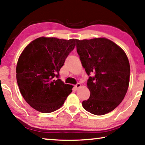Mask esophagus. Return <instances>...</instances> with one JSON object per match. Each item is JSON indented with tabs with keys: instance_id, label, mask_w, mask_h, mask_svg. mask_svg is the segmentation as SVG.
I'll return each instance as SVG.
<instances>
[{
	"instance_id": "34e87169",
	"label": "esophagus",
	"mask_w": 145,
	"mask_h": 145,
	"mask_svg": "<svg viewBox=\"0 0 145 145\" xmlns=\"http://www.w3.org/2000/svg\"><path fill=\"white\" fill-rule=\"evenodd\" d=\"M80 86H81V84H80V83H77V84L75 86V88L76 89H78V88H79Z\"/></svg>"
}]
</instances>
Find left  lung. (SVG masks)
<instances>
[{
    "instance_id": "8db88e82",
    "label": "left lung",
    "mask_w": 145,
    "mask_h": 145,
    "mask_svg": "<svg viewBox=\"0 0 145 145\" xmlns=\"http://www.w3.org/2000/svg\"><path fill=\"white\" fill-rule=\"evenodd\" d=\"M77 52L90 76L87 82L90 97L82 102L85 110L104 115L119 105L125 96L130 80V64L123 50L107 38L76 40Z\"/></svg>"
}]
</instances>
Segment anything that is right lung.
<instances>
[{
  "instance_id": "1",
  "label": "right lung",
  "mask_w": 145,
  "mask_h": 145,
  "mask_svg": "<svg viewBox=\"0 0 145 145\" xmlns=\"http://www.w3.org/2000/svg\"><path fill=\"white\" fill-rule=\"evenodd\" d=\"M75 41L40 37L31 41L20 56L17 83L26 102L36 111L43 113L56 111L72 93V86L65 84L59 76Z\"/></svg>"
}]
</instances>
